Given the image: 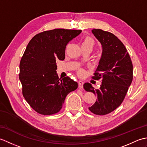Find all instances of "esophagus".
Returning <instances> with one entry per match:
<instances>
[{
	"instance_id": "34e87169",
	"label": "esophagus",
	"mask_w": 147,
	"mask_h": 147,
	"mask_svg": "<svg viewBox=\"0 0 147 147\" xmlns=\"http://www.w3.org/2000/svg\"><path fill=\"white\" fill-rule=\"evenodd\" d=\"M78 84H79V86L80 88H83V85L84 84V82L82 80H79L78 81Z\"/></svg>"
}]
</instances>
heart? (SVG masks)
Here are the masks:
<instances>
[{
  "label": "heart",
  "mask_w": 147,
  "mask_h": 147,
  "mask_svg": "<svg viewBox=\"0 0 147 147\" xmlns=\"http://www.w3.org/2000/svg\"><path fill=\"white\" fill-rule=\"evenodd\" d=\"M95 45V42L91 37H86V38L84 39L82 43V47H89L93 48L94 47ZM78 73L79 74L80 76H83L85 74V71L83 69H79L78 71Z\"/></svg>",
  "instance_id": "1"
}]
</instances>
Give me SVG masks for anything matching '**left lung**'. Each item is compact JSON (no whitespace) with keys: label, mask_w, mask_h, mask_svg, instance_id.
Returning <instances> with one entry per match:
<instances>
[{"label":"left lung","mask_w":147,"mask_h":147,"mask_svg":"<svg viewBox=\"0 0 147 147\" xmlns=\"http://www.w3.org/2000/svg\"><path fill=\"white\" fill-rule=\"evenodd\" d=\"M92 33L102 45V54L92 78L101 80L98 89L86 83L83 88L97 96L88 109L94 114L104 115L116 109L123 102L133 80V64L125 46L116 36L100 29Z\"/></svg>","instance_id":"8db88e82"}]
</instances>
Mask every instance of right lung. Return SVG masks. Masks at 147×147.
<instances>
[{
  "label": "right lung",
  "mask_w": 147,
  "mask_h": 147,
  "mask_svg": "<svg viewBox=\"0 0 147 147\" xmlns=\"http://www.w3.org/2000/svg\"><path fill=\"white\" fill-rule=\"evenodd\" d=\"M82 30L54 29L34 36L20 64L22 93L34 111L52 115L61 111L69 93L78 88L68 76L59 78L56 61L65 59V47Z\"/></svg>",
  "instance_id": "1"
}]
</instances>
